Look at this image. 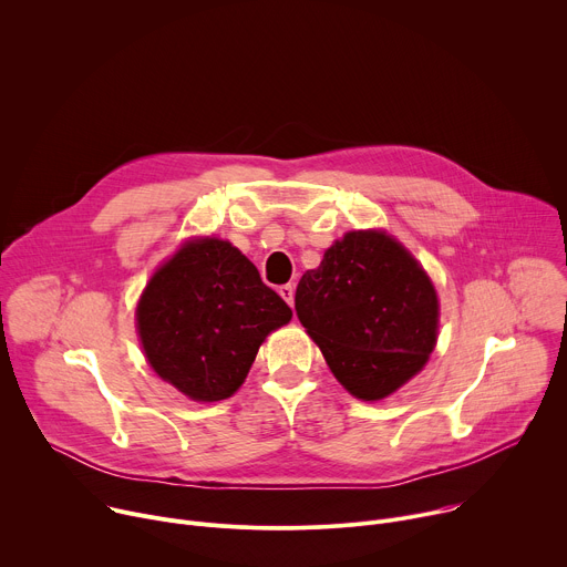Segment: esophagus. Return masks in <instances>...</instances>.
I'll return each instance as SVG.
<instances>
[{
    "mask_svg": "<svg viewBox=\"0 0 567 567\" xmlns=\"http://www.w3.org/2000/svg\"><path fill=\"white\" fill-rule=\"evenodd\" d=\"M278 291H280V296L287 300V305L293 307V287H291V285H282Z\"/></svg>",
    "mask_w": 567,
    "mask_h": 567,
    "instance_id": "1",
    "label": "esophagus"
}]
</instances>
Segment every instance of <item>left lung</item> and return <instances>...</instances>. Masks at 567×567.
<instances>
[{
	"label": "left lung",
	"mask_w": 567,
	"mask_h": 567,
	"mask_svg": "<svg viewBox=\"0 0 567 567\" xmlns=\"http://www.w3.org/2000/svg\"><path fill=\"white\" fill-rule=\"evenodd\" d=\"M296 313L334 377L374 401L417 374L437 341V293L383 230H352L307 271Z\"/></svg>",
	"instance_id": "obj_1"
}]
</instances>
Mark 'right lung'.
Returning <instances> with one entry per match:
<instances>
[{"label": "right lung", "mask_w": 567, "mask_h": 567, "mask_svg": "<svg viewBox=\"0 0 567 567\" xmlns=\"http://www.w3.org/2000/svg\"><path fill=\"white\" fill-rule=\"evenodd\" d=\"M289 305L224 239L184 245L147 282L136 326L154 372L195 401L230 396Z\"/></svg>", "instance_id": "right-lung-1"}]
</instances>
